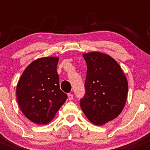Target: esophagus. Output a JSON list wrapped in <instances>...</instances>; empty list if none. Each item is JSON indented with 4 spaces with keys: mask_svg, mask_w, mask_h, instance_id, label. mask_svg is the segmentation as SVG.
<instances>
[{
    "mask_svg": "<svg viewBox=\"0 0 150 150\" xmlns=\"http://www.w3.org/2000/svg\"><path fill=\"white\" fill-rule=\"evenodd\" d=\"M68 99H69V100H72V99H73V95L72 94H68Z\"/></svg>",
    "mask_w": 150,
    "mask_h": 150,
    "instance_id": "obj_1",
    "label": "esophagus"
}]
</instances>
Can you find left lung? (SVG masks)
I'll return each instance as SVG.
<instances>
[{"label":"left lung","mask_w":150,"mask_h":150,"mask_svg":"<svg viewBox=\"0 0 150 150\" xmlns=\"http://www.w3.org/2000/svg\"><path fill=\"white\" fill-rule=\"evenodd\" d=\"M83 58L87 71L81 108L94 125H104L123 111L128 97V81L119 64L106 53L94 51L84 53Z\"/></svg>","instance_id":"8db88e82"}]
</instances>
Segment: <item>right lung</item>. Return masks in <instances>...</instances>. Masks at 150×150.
I'll return each instance as SVG.
<instances>
[{
	"label": "right lung",
	"instance_id": "1",
	"mask_svg": "<svg viewBox=\"0 0 150 150\" xmlns=\"http://www.w3.org/2000/svg\"><path fill=\"white\" fill-rule=\"evenodd\" d=\"M58 57H43L30 63L17 85L16 96L23 114L36 124H47L65 103L60 89Z\"/></svg>",
	"mask_w": 150,
	"mask_h": 150
}]
</instances>
